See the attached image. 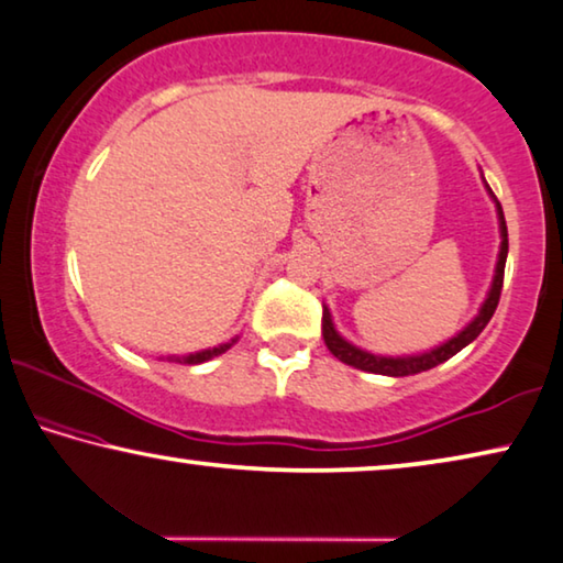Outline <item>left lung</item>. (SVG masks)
I'll return each mask as SVG.
<instances>
[{
    "mask_svg": "<svg viewBox=\"0 0 563 563\" xmlns=\"http://www.w3.org/2000/svg\"><path fill=\"white\" fill-rule=\"evenodd\" d=\"M488 187V184H485ZM490 191V189H488ZM493 197V191H490ZM496 199V197H493ZM496 207H498V220H500V253H498V265H496V275H493V285L488 290V298H485V303L477 310V316L470 321L463 331L457 335H452L450 341L440 343V346H434L432 351H424V354H415V356H379V354H368V351L354 346V343H349L343 335L335 331V325L331 321V310L323 306V341L325 346H329L331 354L339 358V362L354 366V368H362V372H372V374H384V376H409V374H419V372H427V368H434L442 362H448L457 354V351H463L467 343H473L481 331L488 325V321L496 313L498 308V300H500V290H503V273H506V257H508V228H506V217H503V209L496 199Z\"/></svg>",
    "mask_w": 563,
    "mask_h": 563,
    "instance_id": "obj_1",
    "label": "left lung"
}]
</instances>
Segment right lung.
<instances>
[{
    "mask_svg": "<svg viewBox=\"0 0 563 563\" xmlns=\"http://www.w3.org/2000/svg\"><path fill=\"white\" fill-rule=\"evenodd\" d=\"M232 343H238V335H234L232 341L220 343V346H214V349L197 351V354H189V356H169V362H179V364H205V362H209V358L224 354V351H228V349L232 346Z\"/></svg>",
    "mask_w": 563,
    "mask_h": 563,
    "instance_id": "1",
    "label": "right lung"
}]
</instances>
